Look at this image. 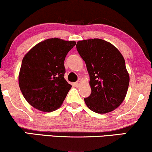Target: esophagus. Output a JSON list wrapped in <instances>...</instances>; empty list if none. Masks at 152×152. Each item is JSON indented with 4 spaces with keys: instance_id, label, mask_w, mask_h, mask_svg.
Masks as SVG:
<instances>
[{
    "instance_id": "34e87169",
    "label": "esophagus",
    "mask_w": 152,
    "mask_h": 152,
    "mask_svg": "<svg viewBox=\"0 0 152 152\" xmlns=\"http://www.w3.org/2000/svg\"><path fill=\"white\" fill-rule=\"evenodd\" d=\"M81 83H82V79H81V78H79V79L78 80V81L75 83V86H79L81 84Z\"/></svg>"
}]
</instances>
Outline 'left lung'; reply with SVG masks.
I'll list each match as a JSON object with an SVG mask.
<instances>
[{"instance_id":"obj_1","label":"left lung","mask_w":152,"mask_h":152,"mask_svg":"<svg viewBox=\"0 0 152 152\" xmlns=\"http://www.w3.org/2000/svg\"><path fill=\"white\" fill-rule=\"evenodd\" d=\"M76 49L86 63L91 94L84 102L97 114L121 105L126 97L129 75L123 56L114 45L99 38L79 41Z\"/></svg>"}]
</instances>
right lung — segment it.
<instances>
[{
  "label": "right lung",
  "mask_w": 152,
  "mask_h": 152,
  "mask_svg": "<svg viewBox=\"0 0 152 152\" xmlns=\"http://www.w3.org/2000/svg\"><path fill=\"white\" fill-rule=\"evenodd\" d=\"M76 45L72 41L48 38L26 54L18 76L19 87L29 104L51 112L62 105L71 85L64 78V60Z\"/></svg>",
  "instance_id": "add662e5"
}]
</instances>
